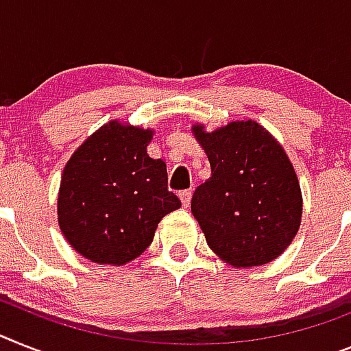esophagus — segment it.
Returning <instances> with one entry per match:
<instances>
[{
  "instance_id": "esophagus-1",
  "label": "esophagus",
  "mask_w": 351,
  "mask_h": 351,
  "mask_svg": "<svg viewBox=\"0 0 351 351\" xmlns=\"http://www.w3.org/2000/svg\"><path fill=\"white\" fill-rule=\"evenodd\" d=\"M178 196H180V199H182V205H184L185 208L189 207L191 198H193V193H191V191H182V193H178Z\"/></svg>"
}]
</instances>
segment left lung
<instances>
[{
	"label": "left lung",
	"instance_id": "left-lung-1",
	"mask_svg": "<svg viewBox=\"0 0 351 351\" xmlns=\"http://www.w3.org/2000/svg\"><path fill=\"white\" fill-rule=\"evenodd\" d=\"M210 178L194 191L191 210L207 244L234 267L262 266L287 250L302 223L298 176L282 144L257 121L216 130L193 125Z\"/></svg>",
	"mask_w": 351,
	"mask_h": 351
}]
</instances>
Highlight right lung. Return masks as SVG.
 Instances as JSON below:
<instances>
[{
    "mask_svg": "<svg viewBox=\"0 0 351 351\" xmlns=\"http://www.w3.org/2000/svg\"><path fill=\"white\" fill-rule=\"evenodd\" d=\"M153 130L108 121L67 160L58 189V226L96 264L125 266L153 241L166 214L182 207L167 191L162 158L148 155Z\"/></svg>",
    "mask_w": 351,
    "mask_h": 351,
    "instance_id": "1",
    "label": "right lung"
}]
</instances>
